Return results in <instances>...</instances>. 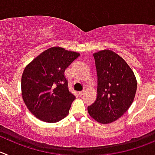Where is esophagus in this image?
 Wrapping results in <instances>:
<instances>
[{
  "label": "esophagus",
  "instance_id": "obj_1",
  "mask_svg": "<svg viewBox=\"0 0 155 155\" xmlns=\"http://www.w3.org/2000/svg\"><path fill=\"white\" fill-rule=\"evenodd\" d=\"M84 94H85V91H82V92H79V95L80 96V97H82V95H84Z\"/></svg>",
  "mask_w": 155,
  "mask_h": 155
}]
</instances>
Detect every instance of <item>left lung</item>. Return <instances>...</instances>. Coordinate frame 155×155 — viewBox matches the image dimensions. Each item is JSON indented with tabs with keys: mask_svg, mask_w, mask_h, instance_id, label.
Returning a JSON list of instances; mask_svg holds the SVG:
<instances>
[{
	"mask_svg": "<svg viewBox=\"0 0 155 155\" xmlns=\"http://www.w3.org/2000/svg\"><path fill=\"white\" fill-rule=\"evenodd\" d=\"M97 69V98L88 112L101 124H109L124 115L134 101L137 80L123 58L110 50L93 53Z\"/></svg>",
	"mask_w": 155,
	"mask_h": 155,
	"instance_id": "left-lung-1",
	"label": "left lung"
}]
</instances>
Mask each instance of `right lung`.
<instances>
[{
  "label": "right lung",
  "mask_w": 155,
  "mask_h": 155,
  "mask_svg": "<svg viewBox=\"0 0 155 155\" xmlns=\"http://www.w3.org/2000/svg\"><path fill=\"white\" fill-rule=\"evenodd\" d=\"M79 55L63 47H50L26 66L21 95L28 110L39 120L55 123L69 114L76 97L68 89L64 72Z\"/></svg>",
  "instance_id": "right-lung-1"
}]
</instances>
